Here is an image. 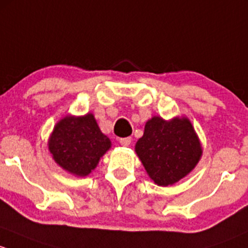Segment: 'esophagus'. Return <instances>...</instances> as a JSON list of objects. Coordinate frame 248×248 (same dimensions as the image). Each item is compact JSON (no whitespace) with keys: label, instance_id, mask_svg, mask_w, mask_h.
<instances>
[{"label":"esophagus","instance_id":"obj_1","mask_svg":"<svg viewBox=\"0 0 248 248\" xmlns=\"http://www.w3.org/2000/svg\"><path fill=\"white\" fill-rule=\"evenodd\" d=\"M119 143H121L123 147H129L130 143H131V137H125V139L119 140Z\"/></svg>","mask_w":248,"mask_h":248}]
</instances>
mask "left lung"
Returning <instances> with one entry per match:
<instances>
[{
	"label": "left lung",
	"instance_id": "8db88e82",
	"mask_svg": "<svg viewBox=\"0 0 248 248\" xmlns=\"http://www.w3.org/2000/svg\"><path fill=\"white\" fill-rule=\"evenodd\" d=\"M135 152L150 179L159 186H168L192 172L203 148L187 117L165 121L154 116L145 123Z\"/></svg>",
	"mask_w": 248,
	"mask_h": 248
}]
</instances>
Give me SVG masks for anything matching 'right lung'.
Segmentation results:
<instances>
[{"label": "right lung", "instance_id": "add662e5", "mask_svg": "<svg viewBox=\"0 0 248 248\" xmlns=\"http://www.w3.org/2000/svg\"><path fill=\"white\" fill-rule=\"evenodd\" d=\"M111 145L93 113L65 116L55 125L47 141L55 162L75 177H87L95 170Z\"/></svg>", "mask_w": 248, "mask_h": 248}]
</instances>
